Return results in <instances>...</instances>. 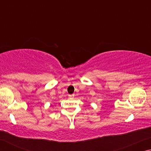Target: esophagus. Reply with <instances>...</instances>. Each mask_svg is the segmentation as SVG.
<instances>
[{
  "mask_svg": "<svg viewBox=\"0 0 151 151\" xmlns=\"http://www.w3.org/2000/svg\"><path fill=\"white\" fill-rule=\"evenodd\" d=\"M75 96V94H68V97H69L70 99H72Z\"/></svg>",
  "mask_w": 151,
  "mask_h": 151,
  "instance_id": "esophagus-1",
  "label": "esophagus"
}]
</instances>
